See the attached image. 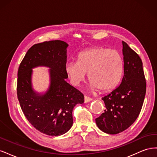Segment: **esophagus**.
Masks as SVG:
<instances>
[{"label": "esophagus", "mask_w": 157, "mask_h": 157, "mask_svg": "<svg viewBox=\"0 0 157 157\" xmlns=\"http://www.w3.org/2000/svg\"><path fill=\"white\" fill-rule=\"evenodd\" d=\"M92 100V99L91 98H89L86 96H84V103H88V102L91 101Z\"/></svg>", "instance_id": "34e87169"}]
</instances>
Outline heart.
Listing matches in <instances>:
<instances>
[{
	"instance_id": "b5f03b06",
	"label": "heart",
	"mask_w": 157,
	"mask_h": 157,
	"mask_svg": "<svg viewBox=\"0 0 157 157\" xmlns=\"http://www.w3.org/2000/svg\"><path fill=\"white\" fill-rule=\"evenodd\" d=\"M65 71L74 86H78L88 73L90 88L107 92L115 88L123 73V59L117 50L94 46L85 50L77 56V62H68Z\"/></svg>"
}]
</instances>
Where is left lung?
I'll use <instances>...</instances> for the list:
<instances>
[{"label": "left lung", "mask_w": 157, "mask_h": 157, "mask_svg": "<svg viewBox=\"0 0 157 157\" xmlns=\"http://www.w3.org/2000/svg\"><path fill=\"white\" fill-rule=\"evenodd\" d=\"M124 73L121 84L102 98L106 109L96 118L103 132L117 134L126 130L137 119L146 93L143 63L139 55L122 41Z\"/></svg>", "instance_id": "left-lung-1"}]
</instances>
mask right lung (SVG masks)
Listing matches in <instances>:
<instances>
[{"instance_id": "add662e5", "label": "right lung", "mask_w": 157, "mask_h": 157, "mask_svg": "<svg viewBox=\"0 0 157 157\" xmlns=\"http://www.w3.org/2000/svg\"><path fill=\"white\" fill-rule=\"evenodd\" d=\"M68 44L62 40L35 44L28 50L17 73V94L22 111L37 130L51 136L68 132L73 125V109L84 103V95L65 81ZM50 67L51 84L44 94L32 88V69Z\"/></svg>"}]
</instances>
